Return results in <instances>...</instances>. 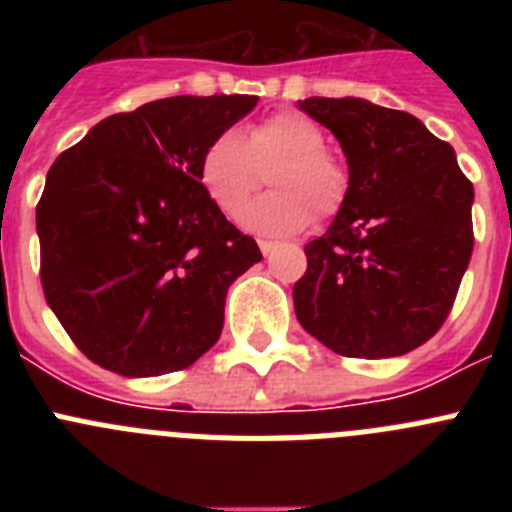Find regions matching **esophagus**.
<instances>
[{"label": "esophagus", "instance_id": "34e87169", "mask_svg": "<svg viewBox=\"0 0 512 512\" xmlns=\"http://www.w3.org/2000/svg\"><path fill=\"white\" fill-rule=\"evenodd\" d=\"M259 248H261V253H264V256H269V253L277 248V243H274V241H259Z\"/></svg>", "mask_w": 512, "mask_h": 512}]
</instances>
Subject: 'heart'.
I'll return each mask as SVG.
<instances>
[{
	"label": "heart",
	"instance_id": "1",
	"mask_svg": "<svg viewBox=\"0 0 512 512\" xmlns=\"http://www.w3.org/2000/svg\"><path fill=\"white\" fill-rule=\"evenodd\" d=\"M318 122L300 112H277L253 122L243 138L217 133L202 148L197 179L212 205L228 217L241 215L270 169L272 192L243 213V228L259 235H292L307 228L312 212L330 220L348 200V171L325 148Z\"/></svg>",
	"mask_w": 512,
	"mask_h": 512
}]
</instances>
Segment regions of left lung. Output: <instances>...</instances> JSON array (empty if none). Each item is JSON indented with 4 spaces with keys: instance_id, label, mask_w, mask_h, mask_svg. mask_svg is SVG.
Wrapping results in <instances>:
<instances>
[{
    "instance_id": "1",
    "label": "left lung",
    "mask_w": 512,
    "mask_h": 512,
    "mask_svg": "<svg viewBox=\"0 0 512 512\" xmlns=\"http://www.w3.org/2000/svg\"><path fill=\"white\" fill-rule=\"evenodd\" d=\"M300 110L341 143L348 200L305 246L297 320L341 356L408 354L446 323L472 259V182L408 112L356 97H310Z\"/></svg>"
}]
</instances>
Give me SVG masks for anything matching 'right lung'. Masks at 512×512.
Instances as JSON below:
<instances>
[{
  "label": "right lung",
  "instance_id": "add662e5",
  "mask_svg": "<svg viewBox=\"0 0 512 512\" xmlns=\"http://www.w3.org/2000/svg\"><path fill=\"white\" fill-rule=\"evenodd\" d=\"M259 97H166L104 117L53 161L35 210L40 284L81 354L122 377L215 346L228 287L261 261L197 179L202 148Z\"/></svg>",
  "mask_w": 512,
  "mask_h": 512
}]
</instances>
